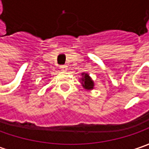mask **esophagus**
<instances>
[{
    "mask_svg": "<svg viewBox=\"0 0 149 149\" xmlns=\"http://www.w3.org/2000/svg\"><path fill=\"white\" fill-rule=\"evenodd\" d=\"M60 69L62 70H67V65H60Z\"/></svg>",
    "mask_w": 149,
    "mask_h": 149,
    "instance_id": "esophagus-1",
    "label": "esophagus"
}]
</instances>
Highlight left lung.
<instances>
[{"label": "left lung", "mask_w": 149, "mask_h": 149, "mask_svg": "<svg viewBox=\"0 0 149 149\" xmlns=\"http://www.w3.org/2000/svg\"><path fill=\"white\" fill-rule=\"evenodd\" d=\"M84 75V78H82V84L85 89H91L94 88V82L89 77V74H82Z\"/></svg>", "instance_id": "left-lung-1"}]
</instances>
